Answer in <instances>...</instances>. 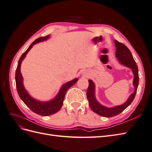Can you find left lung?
Instances as JSON below:
<instances>
[{"label":"left lung","instance_id":"left-lung-1","mask_svg":"<svg viewBox=\"0 0 152 152\" xmlns=\"http://www.w3.org/2000/svg\"><path fill=\"white\" fill-rule=\"evenodd\" d=\"M115 43L117 48L116 57H117L119 61L122 65L131 68L133 73H134V81H133V84H134L135 89L134 93L131 94L125 103L115 107L109 108L103 107L96 101L94 96V84L93 81L89 80V87L87 88L86 94L90 107L94 112L104 117H112L116 116L122 112L127 107H129L135 98L137 87H138L139 84L138 68H137L136 63L134 61V59L133 58L130 50L124 44L118 42L116 40H115Z\"/></svg>","mask_w":152,"mask_h":152}]
</instances>
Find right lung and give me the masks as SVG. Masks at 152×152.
Returning <instances> with one entry per match:
<instances>
[{
	"label": "right lung",
	"mask_w": 152,
	"mask_h": 152,
	"mask_svg": "<svg viewBox=\"0 0 152 152\" xmlns=\"http://www.w3.org/2000/svg\"><path fill=\"white\" fill-rule=\"evenodd\" d=\"M49 35H48L45 37H39L37 39H36L34 42L30 45V47L28 48V49L21 55L19 61H18L15 74L16 89L20 98L32 112H34L35 113L42 116L50 115L54 114L58 112L62 107L63 100L64 98H65V96L66 94V91L70 87L74 85L78 80L77 79H75L70 82H67L65 84H64L62 86L60 91H59L56 97L49 102H40L39 101H37L33 99L30 97L28 93H27L26 90L25 89L23 85V77L21 76L20 72L21 63L23 61V59L26 56V54H27V53H28L30 50V49L33 47V45L34 44L37 42H41V41L48 39L49 38Z\"/></svg>",
	"instance_id": "add662e5"
}]
</instances>
